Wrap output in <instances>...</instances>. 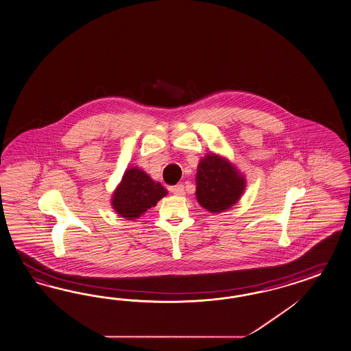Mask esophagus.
<instances>
[{
    "instance_id": "obj_1",
    "label": "esophagus",
    "mask_w": 351,
    "mask_h": 351,
    "mask_svg": "<svg viewBox=\"0 0 351 351\" xmlns=\"http://www.w3.org/2000/svg\"><path fill=\"white\" fill-rule=\"evenodd\" d=\"M171 192L176 195V196H183L186 192H184V186L180 183V184H177V186H174L173 189H171Z\"/></svg>"
}]
</instances>
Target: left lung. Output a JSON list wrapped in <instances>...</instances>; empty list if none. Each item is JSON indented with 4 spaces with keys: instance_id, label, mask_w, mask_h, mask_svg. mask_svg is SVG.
Segmentation results:
<instances>
[{
    "instance_id": "left-lung-1",
    "label": "left lung",
    "mask_w": 351,
    "mask_h": 351,
    "mask_svg": "<svg viewBox=\"0 0 351 351\" xmlns=\"http://www.w3.org/2000/svg\"><path fill=\"white\" fill-rule=\"evenodd\" d=\"M245 177L229 159L219 154H206L197 165L196 198L211 214L233 207L245 191Z\"/></svg>"
}]
</instances>
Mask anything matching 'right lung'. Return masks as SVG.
I'll return each instance as SVG.
<instances>
[{
  "label": "right lung",
  "mask_w": 351,
  "mask_h": 351,
  "mask_svg": "<svg viewBox=\"0 0 351 351\" xmlns=\"http://www.w3.org/2000/svg\"><path fill=\"white\" fill-rule=\"evenodd\" d=\"M168 191L138 167H130L113 191L110 205L121 217L135 220L156 206Z\"/></svg>",
  "instance_id": "right-lung-1"
}]
</instances>
